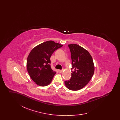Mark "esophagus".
I'll return each mask as SVG.
<instances>
[{"instance_id":"obj_1","label":"esophagus","mask_w":120,"mask_h":120,"mask_svg":"<svg viewBox=\"0 0 120 120\" xmlns=\"http://www.w3.org/2000/svg\"><path fill=\"white\" fill-rule=\"evenodd\" d=\"M58 72H60V73H62V72H63V70H58Z\"/></svg>"}]
</instances>
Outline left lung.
Masks as SVG:
<instances>
[{"mask_svg":"<svg viewBox=\"0 0 120 120\" xmlns=\"http://www.w3.org/2000/svg\"><path fill=\"white\" fill-rule=\"evenodd\" d=\"M71 52L72 67L74 71L71 79L65 81V85L71 90L76 91L84 88L90 82L94 72V66L90 54L76 44L68 45Z\"/></svg>","mask_w":120,"mask_h":120,"instance_id":"obj_1","label":"left lung"}]
</instances>
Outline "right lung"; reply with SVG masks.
Instances as JSON below:
<instances>
[{
	"label": "right lung",
	"mask_w": 120,
	"mask_h": 120,
	"mask_svg": "<svg viewBox=\"0 0 120 120\" xmlns=\"http://www.w3.org/2000/svg\"><path fill=\"white\" fill-rule=\"evenodd\" d=\"M63 45L49 40L34 47L27 59L26 67L31 79L38 86H46L51 82L56 72L52 69L50 57Z\"/></svg>",
	"instance_id": "obj_1"
}]
</instances>
